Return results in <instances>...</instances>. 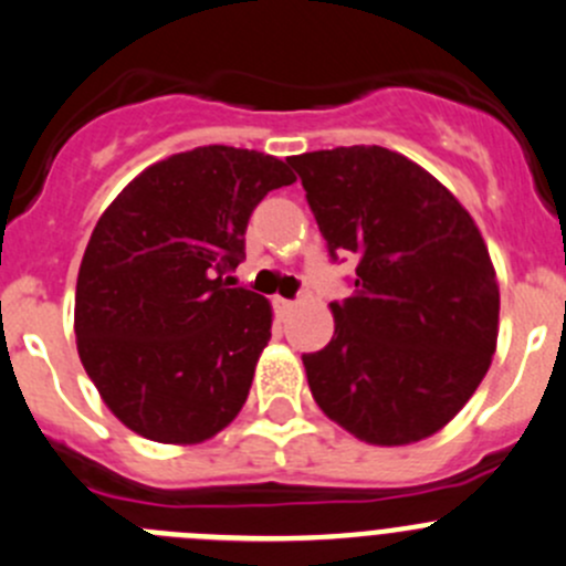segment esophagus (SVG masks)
Here are the masks:
<instances>
[{"mask_svg": "<svg viewBox=\"0 0 566 566\" xmlns=\"http://www.w3.org/2000/svg\"><path fill=\"white\" fill-rule=\"evenodd\" d=\"M293 306H295L293 298H276V310L282 312V315H287V312L293 310Z\"/></svg>", "mask_w": 566, "mask_h": 566, "instance_id": "esophagus-1", "label": "esophagus"}]
</instances>
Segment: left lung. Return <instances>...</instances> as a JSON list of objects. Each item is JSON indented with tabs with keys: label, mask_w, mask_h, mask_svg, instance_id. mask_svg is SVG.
<instances>
[{
	"label": "left lung",
	"mask_w": 566,
	"mask_h": 566,
	"mask_svg": "<svg viewBox=\"0 0 566 566\" xmlns=\"http://www.w3.org/2000/svg\"><path fill=\"white\" fill-rule=\"evenodd\" d=\"M328 251L359 256L304 356L323 415L367 446H411L473 398L497 348L501 287L481 229L426 168L384 146L290 157Z\"/></svg>",
	"instance_id": "1"
}]
</instances>
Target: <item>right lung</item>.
Returning a JSON list of instances; mask_svg holds the SVG:
<instances>
[{
    "instance_id": "add662e5",
    "label": "right lung",
    "mask_w": 566,
    "mask_h": 566,
    "mask_svg": "<svg viewBox=\"0 0 566 566\" xmlns=\"http://www.w3.org/2000/svg\"><path fill=\"white\" fill-rule=\"evenodd\" d=\"M279 157L199 146L137 174L102 212L74 295L76 350L107 409L163 446L223 431L271 339V301L227 287L254 207L293 185Z\"/></svg>"
}]
</instances>
